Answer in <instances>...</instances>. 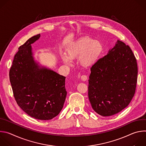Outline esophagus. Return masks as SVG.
Masks as SVG:
<instances>
[{
    "mask_svg": "<svg viewBox=\"0 0 146 146\" xmlns=\"http://www.w3.org/2000/svg\"><path fill=\"white\" fill-rule=\"evenodd\" d=\"M81 79L82 80V81H86L87 80V76L86 75H82L81 76Z\"/></svg>",
    "mask_w": 146,
    "mask_h": 146,
    "instance_id": "34e87169",
    "label": "esophagus"
}]
</instances>
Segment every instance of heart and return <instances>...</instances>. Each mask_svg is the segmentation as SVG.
I'll list each match as a JSON object with an SVG mask.
<instances>
[{
	"instance_id": "obj_1",
	"label": "heart",
	"mask_w": 146,
	"mask_h": 146,
	"mask_svg": "<svg viewBox=\"0 0 146 146\" xmlns=\"http://www.w3.org/2000/svg\"><path fill=\"white\" fill-rule=\"evenodd\" d=\"M103 51V46L100 41L90 37H84L76 40L66 49V55H62L64 63L72 64V60L78 58L80 64L84 68L94 66L100 59Z\"/></svg>"
}]
</instances>
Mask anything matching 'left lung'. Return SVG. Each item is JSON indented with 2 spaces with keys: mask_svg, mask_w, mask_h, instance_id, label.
<instances>
[{
  "mask_svg": "<svg viewBox=\"0 0 146 146\" xmlns=\"http://www.w3.org/2000/svg\"><path fill=\"white\" fill-rule=\"evenodd\" d=\"M137 65L128 46L118 40L91 68L88 98L94 110L108 117L128 106L135 93Z\"/></svg>",
  "mask_w": 146,
  "mask_h": 146,
  "instance_id": "obj_1",
  "label": "left lung"
}]
</instances>
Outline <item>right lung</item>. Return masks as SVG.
<instances>
[{
  "label": "right lung",
  "mask_w": 146,
  "mask_h": 146,
  "mask_svg": "<svg viewBox=\"0 0 146 146\" xmlns=\"http://www.w3.org/2000/svg\"><path fill=\"white\" fill-rule=\"evenodd\" d=\"M40 37V34L32 37L18 48L9 77L18 106L35 119L49 120L63 108L67 95L66 77L35 60L31 44Z\"/></svg>",
  "instance_id": "right-lung-1"
}]
</instances>
